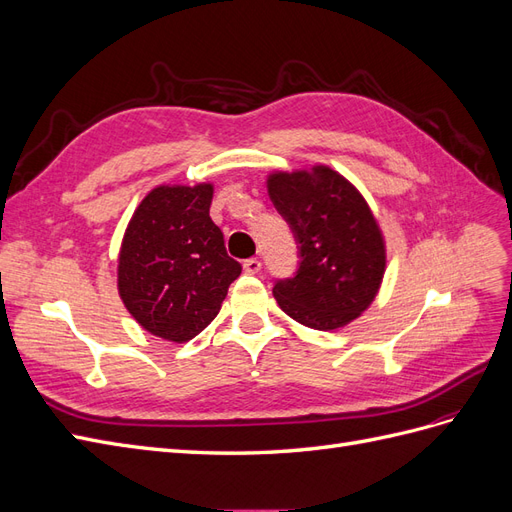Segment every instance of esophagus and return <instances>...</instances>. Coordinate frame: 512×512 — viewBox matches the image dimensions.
Instances as JSON below:
<instances>
[{
  "label": "esophagus",
  "instance_id": "34e87169",
  "mask_svg": "<svg viewBox=\"0 0 512 512\" xmlns=\"http://www.w3.org/2000/svg\"><path fill=\"white\" fill-rule=\"evenodd\" d=\"M243 269H245V273H258L260 269H262V262L258 260V258H247L245 262H243Z\"/></svg>",
  "mask_w": 512,
  "mask_h": 512
}]
</instances>
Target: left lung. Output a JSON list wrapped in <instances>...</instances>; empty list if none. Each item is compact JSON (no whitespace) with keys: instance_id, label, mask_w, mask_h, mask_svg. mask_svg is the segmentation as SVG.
Segmentation results:
<instances>
[{"instance_id":"obj_1","label":"left lung","mask_w":512,"mask_h":512,"mask_svg":"<svg viewBox=\"0 0 512 512\" xmlns=\"http://www.w3.org/2000/svg\"><path fill=\"white\" fill-rule=\"evenodd\" d=\"M271 203L299 247V269L277 280L284 312L316 331H333L376 299L386 250L380 226L354 185L329 166L267 179Z\"/></svg>"}]
</instances>
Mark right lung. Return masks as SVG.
<instances>
[{"label":"right lung","mask_w":512,"mask_h":512,"mask_svg":"<svg viewBox=\"0 0 512 512\" xmlns=\"http://www.w3.org/2000/svg\"><path fill=\"white\" fill-rule=\"evenodd\" d=\"M211 183L160 185L134 211L117 269L119 297L151 335L183 344L218 316L241 265L209 218Z\"/></svg>","instance_id":"obj_1"}]
</instances>
